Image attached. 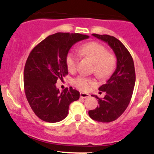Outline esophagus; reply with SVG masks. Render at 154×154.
Instances as JSON below:
<instances>
[{
    "instance_id": "1",
    "label": "esophagus",
    "mask_w": 154,
    "mask_h": 154,
    "mask_svg": "<svg viewBox=\"0 0 154 154\" xmlns=\"http://www.w3.org/2000/svg\"><path fill=\"white\" fill-rule=\"evenodd\" d=\"M90 97V95L88 93H85V92H80V97L81 98H87Z\"/></svg>"
}]
</instances>
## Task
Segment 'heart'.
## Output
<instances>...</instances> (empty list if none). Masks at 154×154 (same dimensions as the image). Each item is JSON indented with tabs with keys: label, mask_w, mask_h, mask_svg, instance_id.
Wrapping results in <instances>:
<instances>
[{
	"label": "heart",
	"mask_w": 154,
	"mask_h": 154,
	"mask_svg": "<svg viewBox=\"0 0 154 154\" xmlns=\"http://www.w3.org/2000/svg\"><path fill=\"white\" fill-rule=\"evenodd\" d=\"M80 51L88 57L94 63V72L98 77L105 78L114 71L116 65V58L112 54L107 52L105 46L97 42H90L81 47ZM77 56L73 51H69L66 55V64L69 71L76 68ZM74 84L82 90H88L94 84L92 79L83 76H79L74 80Z\"/></svg>",
	"instance_id": "b5f03b06"
}]
</instances>
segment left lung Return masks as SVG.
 <instances>
[{
  "instance_id": "1",
  "label": "left lung",
  "mask_w": 154,
  "mask_h": 154,
  "mask_svg": "<svg viewBox=\"0 0 154 154\" xmlns=\"http://www.w3.org/2000/svg\"><path fill=\"white\" fill-rule=\"evenodd\" d=\"M92 35L108 44L117 59L115 72L106 83L99 88L100 91L105 92V96L100 99L92 95L98 100L99 105L88 112L94 120L109 123L118 119L128 106L136 82L134 63L128 49L116 37L107 34Z\"/></svg>"
}]
</instances>
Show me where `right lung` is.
Returning a JSON list of instances; mask_svg holds the SVG:
<instances>
[{
  "label": "right lung",
  "mask_w": 154,
  "mask_h": 154,
  "mask_svg": "<svg viewBox=\"0 0 154 154\" xmlns=\"http://www.w3.org/2000/svg\"><path fill=\"white\" fill-rule=\"evenodd\" d=\"M89 37L77 33H56L41 42L29 54L24 67V90L31 109L41 120L49 123L64 120L69 105L79 100V91L70 87L61 92L56 83L68 74L66 58L69 49Z\"/></svg>",
  "instance_id": "right-lung-1"
}]
</instances>
